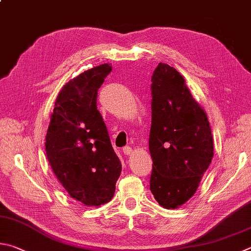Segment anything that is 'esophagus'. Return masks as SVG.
<instances>
[{
	"label": "esophagus",
	"mask_w": 251,
	"mask_h": 251,
	"mask_svg": "<svg viewBox=\"0 0 251 251\" xmlns=\"http://www.w3.org/2000/svg\"><path fill=\"white\" fill-rule=\"evenodd\" d=\"M123 153L127 154V156H130V154L133 153V149H131L130 147H124L123 148Z\"/></svg>",
	"instance_id": "obj_1"
}]
</instances>
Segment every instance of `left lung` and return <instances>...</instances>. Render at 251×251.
Here are the masks:
<instances>
[{
  "label": "left lung",
  "mask_w": 251,
  "mask_h": 251,
  "mask_svg": "<svg viewBox=\"0 0 251 251\" xmlns=\"http://www.w3.org/2000/svg\"><path fill=\"white\" fill-rule=\"evenodd\" d=\"M151 81L150 191L160 206L175 209L197 192L214 156L213 136L180 72L160 62Z\"/></svg>",
  "instance_id": "obj_1"
}]
</instances>
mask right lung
I'll use <instances>...</instances> for the list:
<instances>
[{
    "label": "right lung",
    "mask_w": 251,
    "mask_h": 251,
    "mask_svg": "<svg viewBox=\"0 0 251 251\" xmlns=\"http://www.w3.org/2000/svg\"><path fill=\"white\" fill-rule=\"evenodd\" d=\"M112 71L104 63L62 86L54 102L46 135V154L58 181L85 206L110 202L122 163L98 111V90Z\"/></svg>",
    "instance_id": "add662e5"
}]
</instances>
